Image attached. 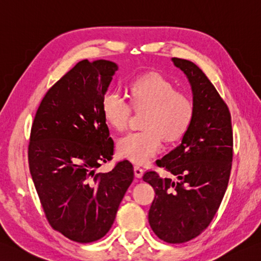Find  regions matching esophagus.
<instances>
[{
	"mask_svg": "<svg viewBox=\"0 0 261 261\" xmlns=\"http://www.w3.org/2000/svg\"><path fill=\"white\" fill-rule=\"evenodd\" d=\"M135 174H136L137 177H141L142 174H144V168L136 165L135 166Z\"/></svg>",
	"mask_w": 261,
	"mask_h": 261,
	"instance_id": "1",
	"label": "esophagus"
}]
</instances>
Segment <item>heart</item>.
<instances>
[{"label":"heart","mask_w":261,"mask_h":261,"mask_svg":"<svg viewBox=\"0 0 261 261\" xmlns=\"http://www.w3.org/2000/svg\"><path fill=\"white\" fill-rule=\"evenodd\" d=\"M129 99L119 91L110 90L101 100L105 121L116 131H124L131 117V107L137 113L145 112L141 127L129 132L117 142L122 157L136 164H145L161 149L162 139L175 142L185 137L192 124L195 105L183 91L161 73L147 72L131 80Z\"/></svg>","instance_id":"heart-1"}]
</instances>
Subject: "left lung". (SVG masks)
<instances>
[{
	"label": "left lung",
	"mask_w": 261,
	"mask_h": 261,
	"mask_svg": "<svg viewBox=\"0 0 261 261\" xmlns=\"http://www.w3.org/2000/svg\"><path fill=\"white\" fill-rule=\"evenodd\" d=\"M190 81L195 116L181 145L156 161L177 180L145 172L144 181L155 190L148 221L164 242L190 241L205 231L217 213L227 189L233 160L231 113L201 69L173 58Z\"/></svg>",
	"instance_id": "8db88e82"
}]
</instances>
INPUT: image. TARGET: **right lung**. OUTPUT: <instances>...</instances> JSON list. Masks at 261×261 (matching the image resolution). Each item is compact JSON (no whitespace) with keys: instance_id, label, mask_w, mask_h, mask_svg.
Wrapping results in <instances>:
<instances>
[{"instance_id":"right-lung-1","label":"right lung","mask_w":261,"mask_h":261,"mask_svg":"<svg viewBox=\"0 0 261 261\" xmlns=\"http://www.w3.org/2000/svg\"><path fill=\"white\" fill-rule=\"evenodd\" d=\"M117 65L83 60L47 90L30 131L28 163L45 217L53 229L79 243L103 238L134 180L124 160H113L114 141L101 100Z\"/></svg>"}]
</instances>
